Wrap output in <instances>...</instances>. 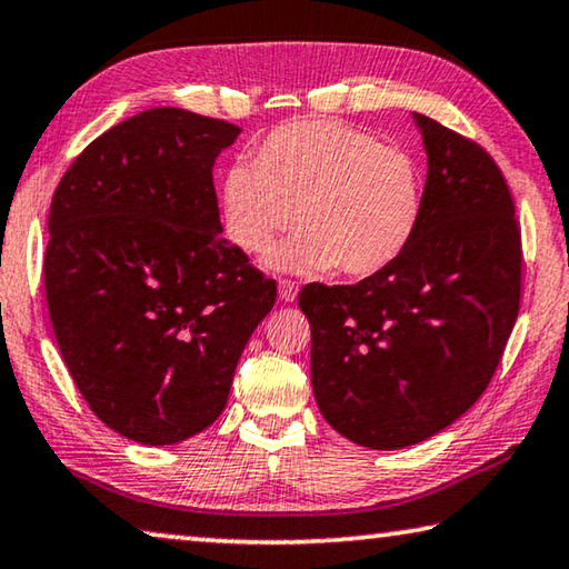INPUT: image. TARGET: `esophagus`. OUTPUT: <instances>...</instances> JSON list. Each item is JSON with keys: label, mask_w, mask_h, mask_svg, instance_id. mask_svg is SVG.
<instances>
[{"label": "esophagus", "mask_w": 569, "mask_h": 569, "mask_svg": "<svg viewBox=\"0 0 569 569\" xmlns=\"http://www.w3.org/2000/svg\"><path fill=\"white\" fill-rule=\"evenodd\" d=\"M296 293H299V286H296L291 278H281V281H278V296H281V301H293Z\"/></svg>", "instance_id": "esophagus-1"}]
</instances>
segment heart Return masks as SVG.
<instances>
[{"label":"heart","instance_id":"b5f03b06","mask_svg":"<svg viewBox=\"0 0 569 569\" xmlns=\"http://www.w3.org/2000/svg\"><path fill=\"white\" fill-rule=\"evenodd\" d=\"M426 184L408 151L341 121H296L270 131L256 161L222 179L224 236L263 252L293 222L299 232L268 256L281 270L372 276L398 260L422 218Z\"/></svg>","mask_w":569,"mask_h":569}]
</instances>
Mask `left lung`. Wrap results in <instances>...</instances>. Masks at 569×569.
Wrapping results in <instances>:
<instances>
[{
    "label": "left lung",
    "mask_w": 569,
    "mask_h": 569,
    "mask_svg": "<svg viewBox=\"0 0 569 569\" xmlns=\"http://www.w3.org/2000/svg\"><path fill=\"white\" fill-rule=\"evenodd\" d=\"M426 202L402 256L355 286H303L311 385L329 426L375 450L415 446L489 387L521 301V230L489 151L415 113Z\"/></svg>",
    "instance_id": "1"
}]
</instances>
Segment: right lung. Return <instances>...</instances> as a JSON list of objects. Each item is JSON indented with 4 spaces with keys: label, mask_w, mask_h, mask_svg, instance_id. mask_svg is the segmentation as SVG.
Returning <instances> with one entry per match:
<instances>
[{
    "label": "right lung",
    "mask_w": 569,
    "mask_h": 569,
    "mask_svg": "<svg viewBox=\"0 0 569 569\" xmlns=\"http://www.w3.org/2000/svg\"><path fill=\"white\" fill-rule=\"evenodd\" d=\"M240 129L149 108L101 133L50 204L44 296L90 410L147 446L210 428L276 281L224 240L212 167Z\"/></svg>",
    "instance_id": "obj_1"
}]
</instances>
